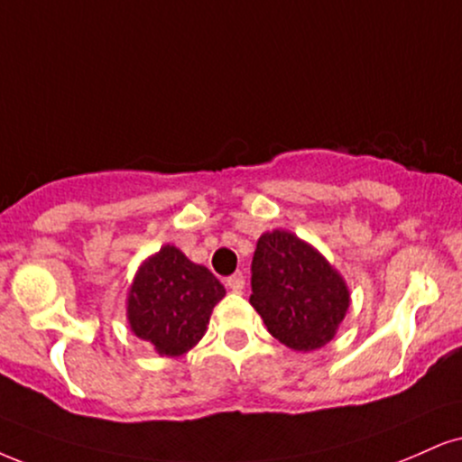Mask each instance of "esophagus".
<instances>
[{
	"mask_svg": "<svg viewBox=\"0 0 462 462\" xmlns=\"http://www.w3.org/2000/svg\"><path fill=\"white\" fill-rule=\"evenodd\" d=\"M244 282H246V281H244L242 272H236V274L226 278V287H229L233 293H242V289H244Z\"/></svg>",
	"mask_w": 462,
	"mask_h": 462,
	"instance_id": "esophagus-1",
	"label": "esophagus"
}]
</instances>
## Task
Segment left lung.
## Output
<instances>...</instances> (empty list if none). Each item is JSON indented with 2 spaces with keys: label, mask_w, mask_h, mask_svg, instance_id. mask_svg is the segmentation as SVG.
<instances>
[{
  "label": "left lung",
  "mask_w": 462,
  "mask_h": 462,
  "mask_svg": "<svg viewBox=\"0 0 462 462\" xmlns=\"http://www.w3.org/2000/svg\"><path fill=\"white\" fill-rule=\"evenodd\" d=\"M250 304L278 343L306 353L334 338L351 293L343 274L312 244L274 229L257 240Z\"/></svg>",
  "instance_id": "1"
}]
</instances>
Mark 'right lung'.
<instances>
[{"label":"right lung","mask_w":462,"mask_h":462,"mask_svg":"<svg viewBox=\"0 0 462 462\" xmlns=\"http://www.w3.org/2000/svg\"><path fill=\"white\" fill-rule=\"evenodd\" d=\"M225 287L208 267L192 263L173 244L139 265L128 289L126 319L136 338L158 356L180 357L205 336Z\"/></svg>","instance_id":"right-lung-1"}]
</instances>
